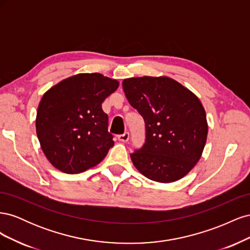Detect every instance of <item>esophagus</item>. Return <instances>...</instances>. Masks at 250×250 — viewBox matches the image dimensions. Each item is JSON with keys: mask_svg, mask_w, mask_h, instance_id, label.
Returning <instances> with one entry per match:
<instances>
[{"mask_svg": "<svg viewBox=\"0 0 250 250\" xmlns=\"http://www.w3.org/2000/svg\"><path fill=\"white\" fill-rule=\"evenodd\" d=\"M118 140H119L120 142H123V143L128 142V140H129V133H128V132H124L123 134L118 135Z\"/></svg>", "mask_w": 250, "mask_h": 250, "instance_id": "1", "label": "esophagus"}]
</instances>
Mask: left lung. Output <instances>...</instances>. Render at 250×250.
Segmentation results:
<instances>
[{
    "instance_id": "left-lung-1",
    "label": "left lung",
    "mask_w": 250,
    "mask_h": 250,
    "mask_svg": "<svg viewBox=\"0 0 250 250\" xmlns=\"http://www.w3.org/2000/svg\"><path fill=\"white\" fill-rule=\"evenodd\" d=\"M123 89L146 127L145 144L130 154L134 167L157 183L186 176L200 160L208 137L206 110L198 97L166 76L128 78Z\"/></svg>"
}]
</instances>
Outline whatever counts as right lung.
I'll return each instance as SVG.
<instances>
[{"instance_id": "add662e5", "label": "right lung", "mask_w": 250, "mask_h": 250, "mask_svg": "<svg viewBox=\"0 0 250 250\" xmlns=\"http://www.w3.org/2000/svg\"><path fill=\"white\" fill-rule=\"evenodd\" d=\"M119 81L99 73L77 74L43 94L36 113V133L48 161L67 174L101 163L113 146L102 103Z\"/></svg>"}]
</instances>
